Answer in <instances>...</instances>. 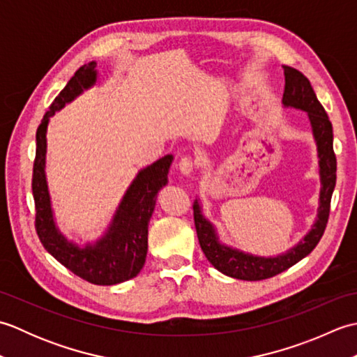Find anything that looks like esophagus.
<instances>
[{
    "label": "esophagus",
    "instance_id": "esophagus-1",
    "mask_svg": "<svg viewBox=\"0 0 357 357\" xmlns=\"http://www.w3.org/2000/svg\"><path fill=\"white\" fill-rule=\"evenodd\" d=\"M178 169L183 174H192L195 170V162L190 158H183L178 164Z\"/></svg>",
    "mask_w": 357,
    "mask_h": 357
}]
</instances>
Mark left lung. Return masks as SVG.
<instances>
[{
  "label": "left lung",
  "mask_w": 357,
  "mask_h": 357,
  "mask_svg": "<svg viewBox=\"0 0 357 357\" xmlns=\"http://www.w3.org/2000/svg\"><path fill=\"white\" fill-rule=\"evenodd\" d=\"M285 89L282 96V104L285 107H294L307 112L310 124H312L313 136L317 146V156H319V173H321V198H319V213L307 236L298 245L288 250L287 253L276 257H261L253 256L239 250L222 245L218 241L215 227L202 216L198 199L193 202L195 227L198 233L199 245L208 262L224 275L242 280H262L279 275L288 270L296 262L304 259L310 255L321 241L325 227L330 216L331 195L336 185V155L333 150V126L328 119L327 112L322 104L317 101L314 90L310 84L304 73L284 66Z\"/></svg>",
  "instance_id": "1"
}]
</instances>
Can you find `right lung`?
<instances>
[{
  "label": "right lung",
  "instance_id": "obj_1",
  "mask_svg": "<svg viewBox=\"0 0 357 357\" xmlns=\"http://www.w3.org/2000/svg\"><path fill=\"white\" fill-rule=\"evenodd\" d=\"M96 63L84 64L75 72L59 92L36 130V155L33 161L32 192L35 199V229L44 248L69 268L73 275L95 285H115L135 278L144 267L147 256V234L158 192L167 184L173 161L167 155L138 173L128 187L104 236L95 244L79 248L67 241L53 221L50 196L45 183V133L49 118L73 101L82 90L96 82Z\"/></svg>",
  "mask_w": 357,
  "mask_h": 357
}]
</instances>
